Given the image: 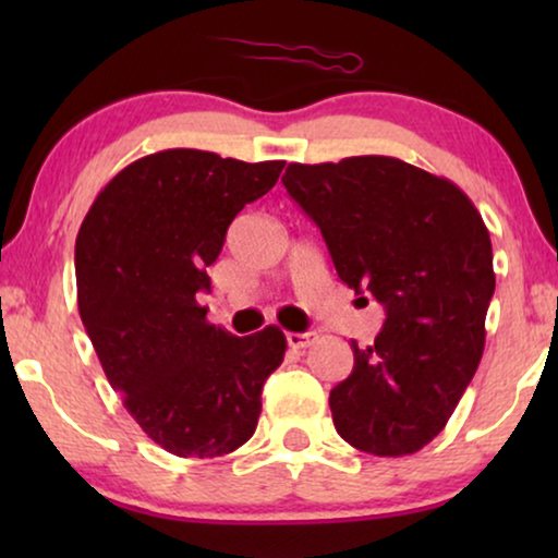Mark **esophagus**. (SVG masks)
<instances>
[{
  "mask_svg": "<svg viewBox=\"0 0 558 558\" xmlns=\"http://www.w3.org/2000/svg\"><path fill=\"white\" fill-rule=\"evenodd\" d=\"M287 342H289V348L304 350L315 342V332H287Z\"/></svg>",
  "mask_w": 558,
  "mask_h": 558,
  "instance_id": "34e87169",
  "label": "esophagus"
}]
</instances>
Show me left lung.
<instances>
[{
    "instance_id": "1",
    "label": "left lung",
    "mask_w": 558,
    "mask_h": 558,
    "mask_svg": "<svg viewBox=\"0 0 558 558\" xmlns=\"http://www.w3.org/2000/svg\"><path fill=\"white\" fill-rule=\"evenodd\" d=\"M281 182L323 231L338 277L386 310L373 345L350 340L353 373L330 391L335 429L361 452L414 454L445 429L483 357L495 292L483 216L454 182L384 155L292 162Z\"/></svg>"
}]
</instances>
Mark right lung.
Masks as SVG:
<instances>
[{"label":"right lung","instance_id":"1","mask_svg":"<svg viewBox=\"0 0 558 558\" xmlns=\"http://www.w3.org/2000/svg\"><path fill=\"white\" fill-rule=\"evenodd\" d=\"M281 170V159L165 149L113 174L81 223L83 327L134 422L178 457H220L248 441L264 380L284 361L279 327L235 338L197 302L231 220Z\"/></svg>","mask_w":558,"mask_h":558}]
</instances>
